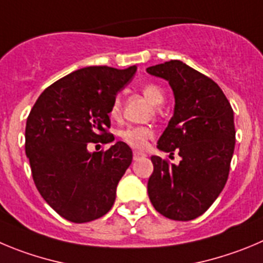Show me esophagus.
I'll list each match as a JSON object with an SVG mask.
<instances>
[{"label":"esophagus","instance_id":"1","mask_svg":"<svg viewBox=\"0 0 263 263\" xmlns=\"http://www.w3.org/2000/svg\"><path fill=\"white\" fill-rule=\"evenodd\" d=\"M144 156H146V154L141 153V151H133V159H134V160H138V159L144 158Z\"/></svg>","mask_w":263,"mask_h":263}]
</instances>
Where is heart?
<instances>
[{
	"mask_svg": "<svg viewBox=\"0 0 263 263\" xmlns=\"http://www.w3.org/2000/svg\"><path fill=\"white\" fill-rule=\"evenodd\" d=\"M142 93L153 105H161L164 103V92L155 83H147L142 87ZM121 96H116L109 109L112 119H117L121 113ZM121 141L129 144L130 147L143 148L147 142L154 137V130L150 126H126L119 132Z\"/></svg>",
	"mask_w": 263,
	"mask_h": 263,
	"instance_id": "heart-1",
	"label": "heart"
}]
</instances>
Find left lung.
Wrapping results in <instances>:
<instances>
[{
	"mask_svg": "<svg viewBox=\"0 0 263 263\" xmlns=\"http://www.w3.org/2000/svg\"><path fill=\"white\" fill-rule=\"evenodd\" d=\"M168 81L175 112L158 141V148L181 156L171 164L151 156L147 182L155 210L172 220H192L214 203L224 187L235 150L233 109L218 84L179 60L147 67Z\"/></svg>",
	"mask_w": 263,
	"mask_h": 263,
	"instance_id": "1",
	"label": "left lung"
}]
</instances>
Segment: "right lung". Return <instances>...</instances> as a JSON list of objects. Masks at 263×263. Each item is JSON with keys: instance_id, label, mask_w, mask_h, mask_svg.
Returning a JSON list of instances; mask_svg holds the SVG:
<instances>
[{"instance_id": "add662e5", "label": "right lung", "mask_w": 263, "mask_h": 263, "mask_svg": "<svg viewBox=\"0 0 263 263\" xmlns=\"http://www.w3.org/2000/svg\"><path fill=\"white\" fill-rule=\"evenodd\" d=\"M137 66L124 70L88 66L45 88L26 124V155L32 179L48 204L73 223L102 218L112 209L116 187L132 164L125 142L90 153V143L115 141L109 109Z\"/></svg>"}]
</instances>
